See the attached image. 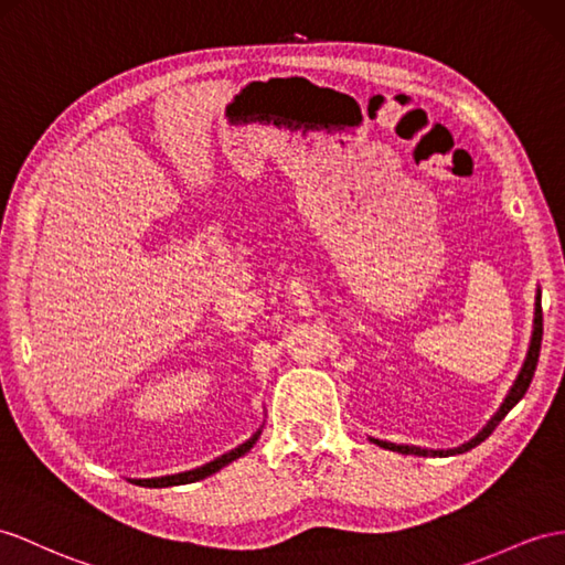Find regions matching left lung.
I'll list each match as a JSON object with an SVG mask.
<instances>
[{"mask_svg": "<svg viewBox=\"0 0 565 565\" xmlns=\"http://www.w3.org/2000/svg\"><path fill=\"white\" fill-rule=\"evenodd\" d=\"M542 330H544V328H542V292L536 290V297H534V326H532V338H530V348H527V354H525V362H522V366H520V371H518V376H515V381H513V386H511V391L505 393L501 407H499L497 412H493L491 419H489L484 426H481V429L470 438V441H465V444H460V446H456V448H422V446H407V444L381 441V438H371V436H369V441L381 446V448H386V450L403 452V456H424V458H426V456L446 458V456H456V452H465V450L475 448L477 444L484 441V438H487L493 429H497L499 422L522 401V395L527 393L530 383H532V376H534L536 362H540Z\"/></svg>", "mask_w": 565, "mask_h": 565, "instance_id": "8db88e82", "label": "left lung"}]
</instances>
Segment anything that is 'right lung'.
I'll use <instances>...</instances> for the list:
<instances>
[{
  "mask_svg": "<svg viewBox=\"0 0 565 565\" xmlns=\"http://www.w3.org/2000/svg\"><path fill=\"white\" fill-rule=\"evenodd\" d=\"M260 431H264V426H260V429H258L252 438H246V441H244L242 446L227 450L225 456H220V458H215V460H211V462H205V465H201V467H194V470L177 472V475H164V477H150V479H131V481H136V484H139V487H158V489H162V487H177V484H191V481H199V479H205V477H211V475L220 472L225 465L235 462L237 458L244 456V452H249V450L254 448V444L258 441Z\"/></svg>",
  "mask_w": 565,
  "mask_h": 565,
  "instance_id": "right-lung-1",
  "label": "right lung"
}]
</instances>
